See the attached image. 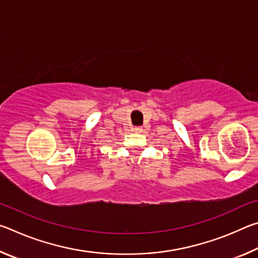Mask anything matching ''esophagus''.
Instances as JSON below:
<instances>
[{
  "label": "esophagus",
  "instance_id": "esophagus-1",
  "mask_svg": "<svg viewBox=\"0 0 258 258\" xmlns=\"http://www.w3.org/2000/svg\"><path fill=\"white\" fill-rule=\"evenodd\" d=\"M133 131L135 133H141L142 131H143V128L141 127V126H135V127H133Z\"/></svg>",
  "mask_w": 258,
  "mask_h": 258
}]
</instances>
